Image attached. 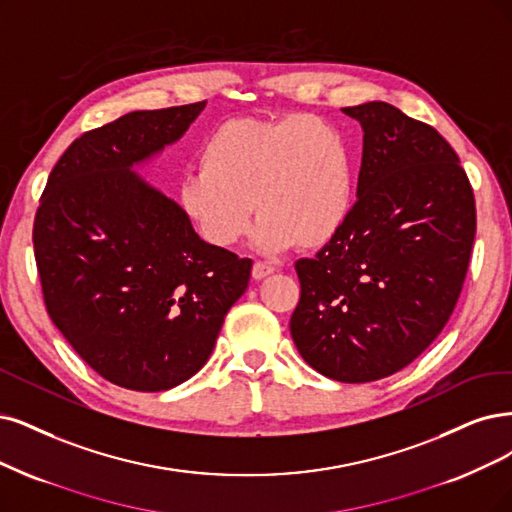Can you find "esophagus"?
<instances>
[{"label": "esophagus", "mask_w": 512, "mask_h": 512, "mask_svg": "<svg viewBox=\"0 0 512 512\" xmlns=\"http://www.w3.org/2000/svg\"><path fill=\"white\" fill-rule=\"evenodd\" d=\"M274 272V268L272 266H268V263H263V261H255L253 263V278L255 280H263L266 276H270Z\"/></svg>", "instance_id": "34e87169"}]
</instances>
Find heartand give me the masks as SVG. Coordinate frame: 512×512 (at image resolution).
Returning a JSON list of instances; mask_svg holds the SVG:
<instances>
[{
    "label": "heart",
    "instance_id": "b5f03b06",
    "mask_svg": "<svg viewBox=\"0 0 512 512\" xmlns=\"http://www.w3.org/2000/svg\"><path fill=\"white\" fill-rule=\"evenodd\" d=\"M200 168L177 187L196 234L232 249L259 215L255 244L266 253L327 244L352 206V162L333 124L306 113L236 118L219 124L198 151ZM254 206L251 207L250 204Z\"/></svg>",
    "mask_w": 512,
    "mask_h": 512
}]
</instances>
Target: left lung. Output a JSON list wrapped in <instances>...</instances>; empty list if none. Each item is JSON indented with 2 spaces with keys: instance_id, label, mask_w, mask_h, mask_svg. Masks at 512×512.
<instances>
[{
  "instance_id": "obj_1",
  "label": "left lung",
  "mask_w": 512,
  "mask_h": 512,
  "mask_svg": "<svg viewBox=\"0 0 512 512\" xmlns=\"http://www.w3.org/2000/svg\"><path fill=\"white\" fill-rule=\"evenodd\" d=\"M344 113L365 132L358 200L316 257L295 263L291 335L318 373L365 384L407 367L447 325L477 208L458 154L432 126L384 101Z\"/></svg>"
}]
</instances>
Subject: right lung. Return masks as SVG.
Returning a JSON list of instances; mask_svg holds the SVG:
<instances>
[{
    "instance_id": "right-lung-1",
    "label": "right lung",
    "mask_w": 512,
    "mask_h": 512,
    "mask_svg": "<svg viewBox=\"0 0 512 512\" xmlns=\"http://www.w3.org/2000/svg\"><path fill=\"white\" fill-rule=\"evenodd\" d=\"M206 101L132 111L75 139L48 177L33 249L46 310L107 382L175 388L211 356L251 259L206 244L132 166L183 137Z\"/></svg>"
}]
</instances>
